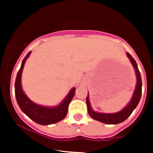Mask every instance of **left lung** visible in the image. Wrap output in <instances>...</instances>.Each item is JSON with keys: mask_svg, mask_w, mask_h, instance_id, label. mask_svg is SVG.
<instances>
[{"mask_svg": "<svg viewBox=\"0 0 153 153\" xmlns=\"http://www.w3.org/2000/svg\"><path fill=\"white\" fill-rule=\"evenodd\" d=\"M127 56L129 58L130 62L133 64V67L135 69L136 74H137V86L133 93V98L131 99L130 102L128 103V105L123 109L121 111L115 113V114H101V113H97L94 112L91 109L90 101H89V97L87 95L86 97V104H87V109H88V113L90 116L94 120L99 121L103 123L109 124V125H116L121 122H123L130 116L131 114L133 113L137 105L140 102V97H141V91H142V82H141V78H140V74L139 70H138L137 64L136 62L135 59H133L129 53H127Z\"/></svg>", "mask_w": 153, "mask_h": 153, "instance_id": "1", "label": "left lung"}]
</instances>
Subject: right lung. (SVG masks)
Returning a JSON list of instances; mask_svg holds the SVG:
<instances>
[{
  "instance_id": "add662e5",
  "label": "right lung",
  "mask_w": 153,
  "mask_h": 153,
  "mask_svg": "<svg viewBox=\"0 0 153 153\" xmlns=\"http://www.w3.org/2000/svg\"><path fill=\"white\" fill-rule=\"evenodd\" d=\"M30 54L31 51L27 53V55L25 56L16 75L15 82V95L16 102L21 110L35 122L43 126L56 123L67 116L68 105L74 97L75 88L71 89L67 98H65L59 105L56 107L49 108V107L41 106L32 102L25 95L21 87V74H22L23 68L25 66V61L28 58Z\"/></svg>"
}]
</instances>
